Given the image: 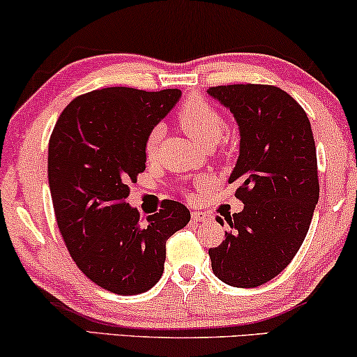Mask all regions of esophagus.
<instances>
[{
    "mask_svg": "<svg viewBox=\"0 0 357 357\" xmlns=\"http://www.w3.org/2000/svg\"><path fill=\"white\" fill-rule=\"evenodd\" d=\"M204 219H208L206 213H199V211H192V221L193 222H202Z\"/></svg>",
    "mask_w": 357,
    "mask_h": 357,
    "instance_id": "1",
    "label": "esophagus"
}]
</instances>
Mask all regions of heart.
Returning a JSON list of instances; mask_svg holds the SVG:
<instances>
[{
    "instance_id": "heart-1",
    "label": "heart",
    "mask_w": 357,
    "mask_h": 357,
    "mask_svg": "<svg viewBox=\"0 0 357 357\" xmlns=\"http://www.w3.org/2000/svg\"><path fill=\"white\" fill-rule=\"evenodd\" d=\"M177 119L182 128L203 146H214L222 138L224 131H226V121H224L221 112L214 109L208 100H204L199 96L190 97L183 102ZM162 133V126L155 125L146 136L144 153L149 159H153L158 154Z\"/></svg>"
}]
</instances>
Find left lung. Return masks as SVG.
<instances>
[{
	"label": "left lung",
	"instance_id": "obj_1",
	"mask_svg": "<svg viewBox=\"0 0 357 357\" xmlns=\"http://www.w3.org/2000/svg\"><path fill=\"white\" fill-rule=\"evenodd\" d=\"M241 128L237 182L241 213L226 216L221 245L209 248L214 275L234 287H257L289 265L319 202V170L310 121L286 91L270 84L209 87ZM224 226V219L216 218Z\"/></svg>",
	"mask_w": 357,
	"mask_h": 357
}]
</instances>
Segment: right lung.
<instances>
[{
	"label": "right lung",
	"instance_id": "add662e5",
	"mask_svg": "<svg viewBox=\"0 0 357 357\" xmlns=\"http://www.w3.org/2000/svg\"><path fill=\"white\" fill-rule=\"evenodd\" d=\"M178 97V89L87 92L66 105L48 141V183L65 245L92 282L115 294L151 289L162 276L165 242L190 221L172 199L146 221L126 203L146 169V136Z\"/></svg>",
	"mask_w": 357,
	"mask_h": 357
}]
</instances>
